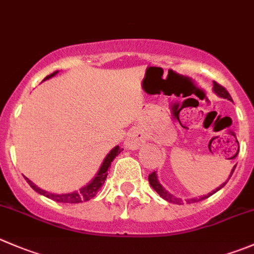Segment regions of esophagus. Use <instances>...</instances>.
Wrapping results in <instances>:
<instances>
[{
	"label": "esophagus",
	"mask_w": 254,
	"mask_h": 254,
	"mask_svg": "<svg viewBox=\"0 0 254 254\" xmlns=\"http://www.w3.org/2000/svg\"><path fill=\"white\" fill-rule=\"evenodd\" d=\"M145 140H146V137H145L144 132L140 131V130H132L125 140V146L129 150H136L144 144Z\"/></svg>",
	"instance_id": "esophagus-1"
}]
</instances>
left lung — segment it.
Returning a JSON list of instances; mask_svg holds the SVG:
<instances>
[{
    "mask_svg": "<svg viewBox=\"0 0 254 254\" xmlns=\"http://www.w3.org/2000/svg\"><path fill=\"white\" fill-rule=\"evenodd\" d=\"M212 90H213V92H215V94L218 95V97H220V98H223V99H227V100H232V98H231V95L228 94L227 90H226L223 87H221L220 84H217V83H216V82H213V88H212ZM235 169H236V166H233V169H232V171H231L230 176H228L227 181L231 179V176H232V174H233V171H235ZM227 181L223 182V184L221 185L220 187H217V189H216V190H213L212 192L207 193V195H205V196H201V197H198V198H197V197L187 198L186 202H187V203H195V202H198V201H202V200H205V198L210 197L211 195H213V193H215V192H217V191H220V190L222 189V187L225 186L226 184H227ZM149 184H150V186H151L152 189H154L155 191H156V192L159 193L160 197H162L165 201H167V202L176 203V205H182V203H184V202H182L181 198L176 197V196H175V195H172V193H170L169 191H167V190L165 189V187L162 186L161 184H160L159 177H157L156 171H154V172H152V174L149 175Z\"/></svg>",
    "mask_w": 254,
    "mask_h": 254,
    "instance_id": "left-lung-1",
    "label": "left lung"
}]
</instances>
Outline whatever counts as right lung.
<instances>
[{
  "mask_svg": "<svg viewBox=\"0 0 254 254\" xmlns=\"http://www.w3.org/2000/svg\"><path fill=\"white\" fill-rule=\"evenodd\" d=\"M58 73L59 70H56V72H53L52 74L47 75V77L44 78V80L51 79V78H53L54 75H57ZM122 150L123 149H120L118 145L115 147H113V149L109 151V154L104 157V160H103L102 165H100L99 170H98V172L95 174V176L93 177V179L90 180L85 186H83L82 189L78 190V191H73V192H68V193H52L49 192V191H46V190L38 187L29 179H27V182H28L29 186H31L36 192H38L39 195L46 196V197L51 198V200L56 201V202H63V203L85 202V201H89L90 198L94 197V196L98 193V191H99L100 187L104 185L105 180H107V176H108V169H109V166L112 165L113 160H114L120 152H122Z\"/></svg>",
  "mask_w": 254,
  "mask_h": 254,
  "instance_id": "right-lung-1",
  "label": "right lung"
}]
</instances>
